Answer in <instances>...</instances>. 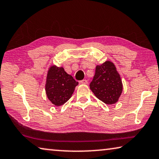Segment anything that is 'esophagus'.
<instances>
[{"label": "esophagus", "mask_w": 159, "mask_h": 159, "mask_svg": "<svg viewBox=\"0 0 159 159\" xmlns=\"http://www.w3.org/2000/svg\"><path fill=\"white\" fill-rule=\"evenodd\" d=\"M79 83L80 84H87V80H81V81L79 82Z\"/></svg>", "instance_id": "esophagus-1"}]
</instances>
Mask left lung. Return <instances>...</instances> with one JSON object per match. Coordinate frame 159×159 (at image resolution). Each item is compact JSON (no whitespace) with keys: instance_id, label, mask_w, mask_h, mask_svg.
Listing matches in <instances>:
<instances>
[{"instance_id":"obj_1","label":"left lung","mask_w":159,"mask_h":159,"mask_svg":"<svg viewBox=\"0 0 159 159\" xmlns=\"http://www.w3.org/2000/svg\"><path fill=\"white\" fill-rule=\"evenodd\" d=\"M89 87L96 98L107 105L118 102L123 91L120 76L115 64L110 61L98 65Z\"/></svg>"}]
</instances>
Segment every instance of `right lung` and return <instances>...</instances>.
<instances>
[{
	"instance_id": "right-lung-1",
	"label": "right lung",
	"mask_w": 159,
	"mask_h": 159,
	"mask_svg": "<svg viewBox=\"0 0 159 159\" xmlns=\"http://www.w3.org/2000/svg\"><path fill=\"white\" fill-rule=\"evenodd\" d=\"M78 82L68 75L63 67L53 65L48 70L45 89L47 98L55 106H60L69 100Z\"/></svg>"
}]
</instances>
